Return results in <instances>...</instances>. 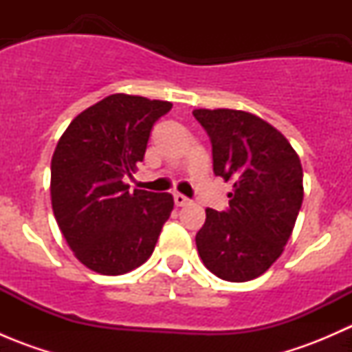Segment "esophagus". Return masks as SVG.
<instances>
[{
  "mask_svg": "<svg viewBox=\"0 0 352 352\" xmlns=\"http://www.w3.org/2000/svg\"><path fill=\"white\" fill-rule=\"evenodd\" d=\"M173 201H175V206H179V208L190 204V199H187L184 194H179V192L173 194Z\"/></svg>",
  "mask_w": 352,
  "mask_h": 352,
  "instance_id": "1",
  "label": "esophagus"
}]
</instances>
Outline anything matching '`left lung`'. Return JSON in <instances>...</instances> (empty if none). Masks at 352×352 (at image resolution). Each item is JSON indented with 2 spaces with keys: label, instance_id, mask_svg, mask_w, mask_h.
<instances>
[{
  "label": "left lung",
  "instance_id": "8db88e82",
  "mask_svg": "<svg viewBox=\"0 0 352 352\" xmlns=\"http://www.w3.org/2000/svg\"><path fill=\"white\" fill-rule=\"evenodd\" d=\"M192 113L211 138L214 173L233 182L226 211L206 209L199 257L219 279L252 281L281 257L293 233L303 202L300 156L285 134L250 112Z\"/></svg>",
  "mask_w": 352,
  "mask_h": 352
}]
</instances>
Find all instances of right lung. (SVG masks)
I'll use <instances>...</instances> for the list:
<instances>
[{"instance_id": "1", "label": "right lung", "mask_w": 352, "mask_h": 352, "mask_svg": "<svg viewBox=\"0 0 352 352\" xmlns=\"http://www.w3.org/2000/svg\"><path fill=\"white\" fill-rule=\"evenodd\" d=\"M172 109L165 100L113 94L78 113L51 160L54 218L74 257L120 276L151 257L173 209L172 194L124 184L143 162L150 131Z\"/></svg>"}]
</instances>
